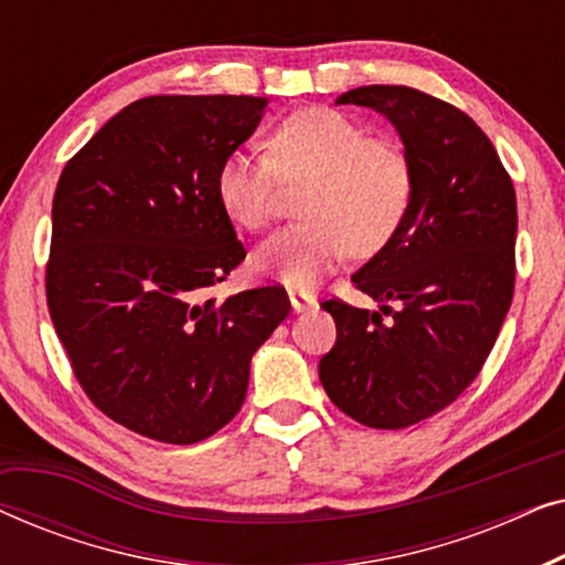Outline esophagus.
Returning a JSON list of instances; mask_svg holds the SVG:
<instances>
[{"instance_id":"obj_1","label":"esophagus","mask_w":565,"mask_h":565,"mask_svg":"<svg viewBox=\"0 0 565 565\" xmlns=\"http://www.w3.org/2000/svg\"><path fill=\"white\" fill-rule=\"evenodd\" d=\"M290 308H292V313L311 311V308H316V298L311 296V292L290 290Z\"/></svg>"}]
</instances>
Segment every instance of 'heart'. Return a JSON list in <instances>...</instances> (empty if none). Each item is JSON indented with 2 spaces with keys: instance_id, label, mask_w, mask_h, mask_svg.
I'll use <instances>...</instances> for the list:
<instances>
[{
  "instance_id": "1",
  "label": "heart",
  "mask_w": 565,
  "mask_h": 565,
  "mask_svg": "<svg viewBox=\"0 0 565 565\" xmlns=\"http://www.w3.org/2000/svg\"><path fill=\"white\" fill-rule=\"evenodd\" d=\"M282 180L311 182L300 203L308 221L267 238L254 254V269L298 290L313 288L347 252H381L414 195L406 153L327 107L282 120L269 153H226L215 169V198L236 226L262 231L275 218Z\"/></svg>"
}]
</instances>
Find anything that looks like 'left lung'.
Listing matches in <instances>:
<instances>
[{
  "label": "left lung",
  "instance_id": "8db88e82",
  "mask_svg": "<svg viewBox=\"0 0 565 565\" xmlns=\"http://www.w3.org/2000/svg\"><path fill=\"white\" fill-rule=\"evenodd\" d=\"M337 105L391 120L414 195L396 236L352 275L377 311L342 300L321 306L334 316L337 344L319 377L354 422L404 429L450 406L497 342L514 296V184L489 136L443 99L370 84Z\"/></svg>",
  "mask_w": 565,
  "mask_h": 565
}]
</instances>
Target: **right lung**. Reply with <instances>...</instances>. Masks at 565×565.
Here are the masks:
<instances>
[{
    "label": "right lung",
    "mask_w": 565,
    "mask_h": 565,
    "mask_svg": "<svg viewBox=\"0 0 565 565\" xmlns=\"http://www.w3.org/2000/svg\"><path fill=\"white\" fill-rule=\"evenodd\" d=\"M267 103L136 99L68 161L53 195V327L92 404L157 443L192 445L226 427L254 352L290 313L275 285L203 298L246 257L215 169Z\"/></svg>",
    "instance_id": "1"
}]
</instances>
